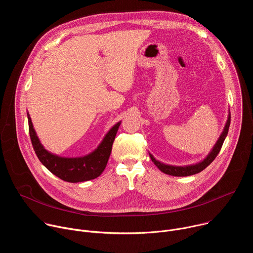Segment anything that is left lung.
<instances>
[{
	"label": "left lung",
	"mask_w": 253,
	"mask_h": 253,
	"mask_svg": "<svg viewBox=\"0 0 253 253\" xmlns=\"http://www.w3.org/2000/svg\"><path fill=\"white\" fill-rule=\"evenodd\" d=\"M229 125H230V113L228 115L225 127H224L220 137L218 138L217 142L215 143L214 147L212 148L210 153L207 155V157L199 163H196V164H193V165H187V166H173V165H168V164L161 163L160 161L156 160L153 157L152 154L149 153L150 158H151L152 162L159 168V170H161L163 173L171 175V176H190V175H194L196 173H199L202 170H204L216 158V156L218 155V153H219V151L222 147V144H223V142H224V140L227 136Z\"/></svg>",
	"instance_id": "1"
}]
</instances>
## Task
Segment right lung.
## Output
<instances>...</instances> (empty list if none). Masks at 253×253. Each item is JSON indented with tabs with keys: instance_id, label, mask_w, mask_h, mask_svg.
I'll list each match as a JSON object with an SVG mask.
<instances>
[{
	"instance_id": "1",
	"label": "right lung",
	"mask_w": 253,
	"mask_h": 253,
	"mask_svg": "<svg viewBox=\"0 0 253 253\" xmlns=\"http://www.w3.org/2000/svg\"><path fill=\"white\" fill-rule=\"evenodd\" d=\"M28 122L32 145L41 163L54 175L71 183L88 181L102 174L110 157L113 142L121 124V121L115 124L105 135L99 146L90 154L83 157L68 158L55 155L44 148L36 134L29 113Z\"/></svg>"
}]
</instances>
